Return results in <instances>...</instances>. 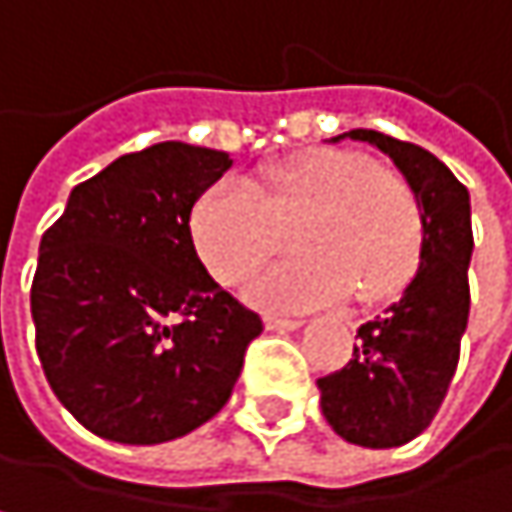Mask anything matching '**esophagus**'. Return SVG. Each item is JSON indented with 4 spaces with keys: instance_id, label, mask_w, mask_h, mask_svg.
<instances>
[{
    "instance_id": "esophagus-1",
    "label": "esophagus",
    "mask_w": 512,
    "mask_h": 512,
    "mask_svg": "<svg viewBox=\"0 0 512 512\" xmlns=\"http://www.w3.org/2000/svg\"><path fill=\"white\" fill-rule=\"evenodd\" d=\"M301 326L298 316H283V313H265V329L271 332H292Z\"/></svg>"
}]
</instances>
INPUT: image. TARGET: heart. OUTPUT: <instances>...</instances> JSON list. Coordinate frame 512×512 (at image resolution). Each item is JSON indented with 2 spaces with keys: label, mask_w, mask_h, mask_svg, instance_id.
<instances>
[{
  "label": "heart",
  "mask_w": 512,
  "mask_h": 512,
  "mask_svg": "<svg viewBox=\"0 0 512 512\" xmlns=\"http://www.w3.org/2000/svg\"><path fill=\"white\" fill-rule=\"evenodd\" d=\"M292 226L286 262L253 283L262 304L319 307L356 292L377 301L401 289L422 253V205L413 183L368 153L316 147L262 174L250 189L217 180L189 211V238L223 286L247 283L277 250V220Z\"/></svg>",
  "instance_id": "b5f03b06"
}]
</instances>
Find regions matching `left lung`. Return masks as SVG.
Segmentation results:
<instances>
[{
    "label": "left lung",
    "instance_id": "obj_1",
    "mask_svg": "<svg viewBox=\"0 0 512 512\" xmlns=\"http://www.w3.org/2000/svg\"><path fill=\"white\" fill-rule=\"evenodd\" d=\"M389 153L422 205V253L404 295L359 329L353 359L319 377L323 416L350 443L389 450L422 434L453 383L468 329L471 196L434 153L374 129H350Z\"/></svg>",
    "mask_w": 512,
    "mask_h": 512
}]
</instances>
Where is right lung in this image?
<instances>
[{"label":"right lung","mask_w":512,"mask_h":512,"mask_svg":"<svg viewBox=\"0 0 512 512\" xmlns=\"http://www.w3.org/2000/svg\"><path fill=\"white\" fill-rule=\"evenodd\" d=\"M223 150L162 141L78 183L41 235L35 350L53 395L117 443H162L214 419L262 335L189 238V211L229 171Z\"/></svg>","instance_id":"add662e5"}]
</instances>
